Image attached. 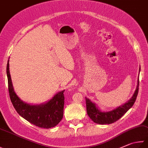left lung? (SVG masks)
I'll list each match as a JSON object with an SVG mask.
<instances>
[{
  "label": "left lung",
  "mask_w": 148,
  "mask_h": 148,
  "mask_svg": "<svg viewBox=\"0 0 148 148\" xmlns=\"http://www.w3.org/2000/svg\"><path fill=\"white\" fill-rule=\"evenodd\" d=\"M139 69V72H140ZM138 85H139V79L138 78L137 86L136 88L133 93V96L131 99L116 109L109 111H102L100 110L97 105L91 102V100L87 97L86 99V110L87 113L90 118L95 123L99 124H112L113 122L118 121L121 119L130 109L133 106L136 100V97H137L138 92Z\"/></svg>",
  "instance_id": "1"
}]
</instances>
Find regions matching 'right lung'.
Here are the masks:
<instances>
[{
	"label": "right lung",
	"mask_w": 148,
	"mask_h": 148,
	"mask_svg": "<svg viewBox=\"0 0 148 148\" xmlns=\"http://www.w3.org/2000/svg\"><path fill=\"white\" fill-rule=\"evenodd\" d=\"M6 73L11 101L16 112L22 117L36 126L46 129L55 127L59 123L63 117L64 90L58 92L46 102L31 104L22 100L14 91L10 73L9 60L7 63Z\"/></svg>",
	"instance_id": "1"
}]
</instances>
